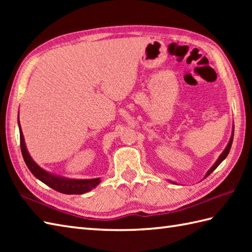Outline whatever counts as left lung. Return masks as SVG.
I'll return each instance as SVG.
<instances>
[{"instance_id":"obj_1","label":"left lung","mask_w":252,"mask_h":252,"mask_svg":"<svg viewBox=\"0 0 252 252\" xmlns=\"http://www.w3.org/2000/svg\"><path fill=\"white\" fill-rule=\"evenodd\" d=\"M233 137H234V130H233V134H232V136H231V140H229V142H228V144H227V146H226V148L224 149V152L221 154V156L219 157V159L217 160V162L212 165V168L208 171L207 172V174H206V178L207 176L210 174L211 172H213V171H215L218 167H219V164H220L224 159H225L226 157H227V155H228V153H229V151H231V147H232V143H233Z\"/></svg>"}]
</instances>
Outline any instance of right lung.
Here are the masks:
<instances>
[{"label":"right lung","instance_id":"obj_1","mask_svg":"<svg viewBox=\"0 0 252 252\" xmlns=\"http://www.w3.org/2000/svg\"><path fill=\"white\" fill-rule=\"evenodd\" d=\"M18 125H19V120H18ZM19 134H20L21 154H23V157L27 167H28V169L31 171V173L33 174L36 179H39L40 181L43 182L44 184L50 186L51 189L60 192H63V194L81 195V194H84V192H88L89 190L94 189V187H96L100 183L99 178L92 179V180H70V179L61 178V176H56L46 172L45 170L40 168L39 165H37L30 157V155L28 151H27L26 145H25V140H24L23 132H21V129H20V125H19Z\"/></svg>","mask_w":252,"mask_h":252}]
</instances>
